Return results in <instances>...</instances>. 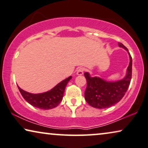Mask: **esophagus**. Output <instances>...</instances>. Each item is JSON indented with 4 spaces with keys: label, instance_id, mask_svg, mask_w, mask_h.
I'll use <instances>...</instances> for the list:
<instances>
[{
    "label": "esophagus",
    "instance_id": "1",
    "mask_svg": "<svg viewBox=\"0 0 148 148\" xmlns=\"http://www.w3.org/2000/svg\"><path fill=\"white\" fill-rule=\"evenodd\" d=\"M84 68H82V67H80V68H78L77 69V71H76V74L78 76H80V75H82L84 73Z\"/></svg>",
    "mask_w": 148,
    "mask_h": 148
}]
</instances>
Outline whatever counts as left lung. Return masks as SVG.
Masks as SVG:
<instances>
[{
	"label": "left lung",
	"instance_id": "obj_1",
	"mask_svg": "<svg viewBox=\"0 0 148 148\" xmlns=\"http://www.w3.org/2000/svg\"><path fill=\"white\" fill-rule=\"evenodd\" d=\"M119 46L127 51L129 55L130 62L125 78L110 82L97 76L91 77L88 72L84 73L87 82L84 98L92 107L104 109L115 105L122 99L129 88L132 77V58L127 47L121 42H119Z\"/></svg>",
	"mask_w": 148,
	"mask_h": 148
}]
</instances>
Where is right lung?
I'll list each match as a JSON object with an SVG mask.
<instances>
[{"mask_svg": "<svg viewBox=\"0 0 148 148\" xmlns=\"http://www.w3.org/2000/svg\"><path fill=\"white\" fill-rule=\"evenodd\" d=\"M72 76L62 80L60 83L47 92L33 94L25 91L18 86L19 92L27 103L34 107L42 110H50L58 106L62 101L65 88Z\"/></svg>", "mask_w": 148, "mask_h": 148, "instance_id": "add662e5", "label": "right lung"}]
</instances>
